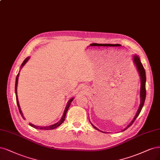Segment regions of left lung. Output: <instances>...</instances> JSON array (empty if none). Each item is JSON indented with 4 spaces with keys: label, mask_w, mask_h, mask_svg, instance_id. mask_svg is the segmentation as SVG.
<instances>
[{
    "label": "left lung",
    "mask_w": 160,
    "mask_h": 160,
    "mask_svg": "<svg viewBox=\"0 0 160 160\" xmlns=\"http://www.w3.org/2000/svg\"><path fill=\"white\" fill-rule=\"evenodd\" d=\"M133 61L134 63L135 64V65L136 66V68L138 69V71L139 75L140 76V80H141V86H140V107L138 108V110L135 115V117L134 118V119L132 120V122L129 124V125H128L127 127L124 129V130L127 129L128 127L133 124V122L135 121V120L136 119V118L138 117V115L140 114L142 107L144 106V104L145 102V99H146V71L145 69L143 67V65L140 62V59L139 58V57L138 56H134L133 58ZM93 127H94L95 129L99 130L98 128H97L95 126H94L92 125ZM123 130V131H124ZM101 131V130H99ZM106 133V132H105Z\"/></svg>",
    "instance_id": "obj_1"
}]
</instances>
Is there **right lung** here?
I'll return each mask as SVG.
<instances>
[{
    "instance_id": "1",
    "label": "right lung",
    "mask_w": 160,
    "mask_h": 160,
    "mask_svg": "<svg viewBox=\"0 0 160 160\" xmlns=\"http://www.w3.org/2000/svg\"><path fill=\"white\" fill-rule=\"evenodd\" d=\"M30 59V57H28L27 58H26V59H24V61L23 62V63H22V65H21V67H20V68H22L23 67V66L26 64V63L28 61V59ZM18 77H19V73H18L17 76H16V82H15V93H16V103H17V105H18V107L19 112H20V113L21 116H22V118H23L24 119H25V118H24V116H23L22 112V111H21V109H20V104H19V102H18V95H17V85H18ZM73 98H71L70 100L68 101V104H67V105H66V107H65V111H64V112H63V116H62V117L61 120H60L59 121V122H58L57 123L54 124H52V125H51V126H35V125L32 124H31V123H29V125H30V126H31L32 127H33V128H36V129H39V130H53V129L56 128L57 127H58L59 126L61 125V124L64 122L65 118V115H66V113H67V112H68V109H69V107H70V104H71V102L73 101Z\"/></svg>"
}]
</instances>
